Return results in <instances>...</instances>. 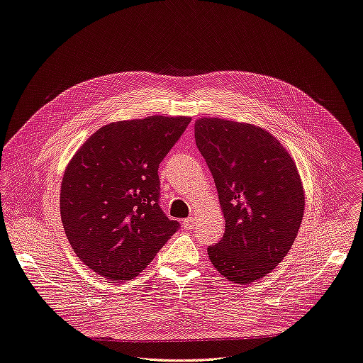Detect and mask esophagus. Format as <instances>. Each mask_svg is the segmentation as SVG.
I'll return each instance as SVG.
<instances>
[{
    "label": "esophagus",
    "instance_id": "1",
    "mask_svg": "<svg viewBox=\"0 0 363 363\" xmlns=\"http://www.w3.org/2000/svg\"><path fill=\"white\" fill-rule=\"evenodd\" d=\"M182 224H183L184 229H192L195 226V218L194 217H187V218H184L182 221Z\"/></svg>",
    "mask_w": 363,
    "mask_h": 363
}]
</instances>
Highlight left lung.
<instances>
[{"label":"left lung","mask_w":363,"mask_h":363,"mask_svg":"<svg viewBox=\"0 0 363 363\" xmlns=\"http://www.w3.org/2000/svg\"><path fill=\"white\" fill-rule=\"evenodd\" d=\"M195 142L226 221L210 260L230 282L262 279L284 260L304 216L297 165L276 137L252 124L203 116L195 121Z\"/></svg>","instance_id":"1"}]
</instances>
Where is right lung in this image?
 Instances as JSON below:
<instances>
[{"label": "right lung", "instance_id": "right-lung-1", "mask_svg": "<svg viewBox=\"0 0 363 363\" xmlns=\"http://www.w3.org/2000/svg\"><path fill=\"white\" fill-rule=\"evenodd\" d=\"M191 116L153 115L99 128L69 161L60 187L63 229L101 278L143 272L179 229L160 206L158 168Z\"/></svg>", "mask_w": 363, "mask_h": 363}]
</instances>
